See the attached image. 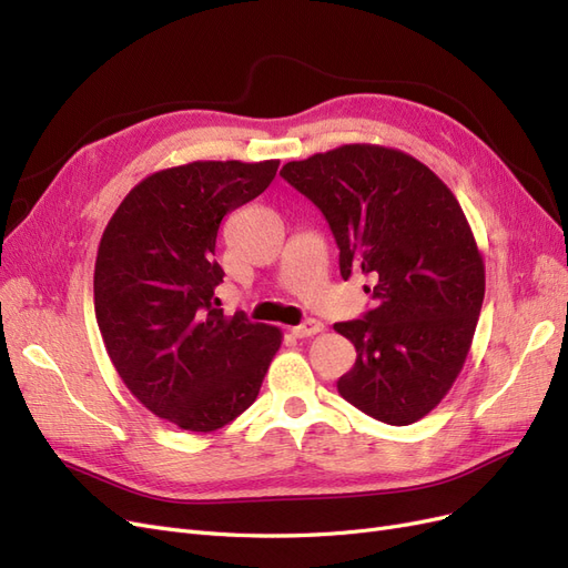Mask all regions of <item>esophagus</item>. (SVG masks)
<instances>
[{
  "instance_id": "1",
  "label": "esophagus",
  "mask_w": 568,
  "mask_h": 568,
  "mask_svg": "<svg viewBox=\"0 0 568 568\" xmlns=\"http://www.w3.org/2000/svg\"><path fill=\"white\" fill-rule=\"evenodd\" d=\"M322 329H324V324L320 320H305L303 324L294 326V329H291V334H294L296 338H307V336L320 334Z\"/></svg>"
}]
</instances>
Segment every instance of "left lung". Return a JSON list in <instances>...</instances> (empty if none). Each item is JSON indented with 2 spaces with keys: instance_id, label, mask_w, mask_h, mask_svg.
<instances>
[{
  "instance_id": "1",
  "label": "left lung",
  "mask_w": 568,
  "mask_h": 568,
  "mask_svg": "<svg viewBox=\"0 0 568 568\" xmlns=\"http://www.w3.org/2000/svg\"><path fill=\"white\" fill-rule=\"evenodd\" d=\"M280 175L329 222L341 277L374 282L372 311L334 324L357 351L338 393L384 424L422 419L462 372L486 294L455 194L417 159L374 144L291 161Z\"/></svg>"
}]
</instances>
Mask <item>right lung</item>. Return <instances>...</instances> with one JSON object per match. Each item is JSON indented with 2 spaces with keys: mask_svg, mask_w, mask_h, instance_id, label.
<instances>
[{
  "mask_svg": "<svg viewBox=\"0 0 568 568\" xmlns=\"http://www.w3.org/2000/svg\"><path fill=\"white\" fill-rule=\"evenodd\" d=\"M280 161H194L136 184L101 236L94 313L120 379L153 415L215 432L253 405L277 326L225 317L215 286L220 222L261 196Z\"/></svg>",
  "mask_w": 568,
  "mask_h": 568,
  "instance_id": "right-lung-1",
  "label": "right lung"
}]
</instances>
